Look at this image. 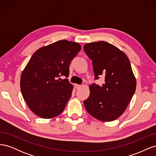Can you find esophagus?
<instances>
[{"label": "esophagus", "instance_id": "esophagus-1", "mask_svg": "<svg viewBox=\"0 0 156 156\" xmlns=\"http://www.w3.org/2000/svg\"><path fill=\"white\" fill-rule=\"evenodd\" d=\"M75 88H76L77 89H79V88H80L81 87V85H79V84H75Z\"/></svg>", "mask_w": 156, "mask_h": 156}]
</instances>
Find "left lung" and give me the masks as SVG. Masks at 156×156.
I'll return each instance as SVG.
<instances>
[{"label": "left lung", "mask_w": 156, "mask_h": 156, "mask_svg": "<svg viewBox=\"0 0 156 156\" xmlns=\"http://www.w3.org/2000/svg\"><path fill=\"white\" fill-rule=\"evenodd\" d=\"M84 51L92 61L95 79L105 77L102 86H89L90 96L84 105L90 115L103 122L120 116L135 92L136 79L126 55L106 41L84 45Z\"/></svg>", "instance_id": "left-lung-1"}]
</instances>
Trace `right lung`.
Wrapping results in <instances>:
<instances>
[{
  "label": "right lung",
  "instance_id": "obj_1",
  "mask_svg": "<svg viewBox=\"0 0 156 156\" xmlns=\"http://www.w3.org/2000/svg\"><path fill=\"white\" fill-rule=\"evenodd\" d=\"M81 46L60 40L37 49L21 73V91L30 109L42 119L60 115L72 96L73 87L68 79L69 64Z\"/></svg>",
  "mask_w": 156,
  "mask_h": 156
}]
</instances>
